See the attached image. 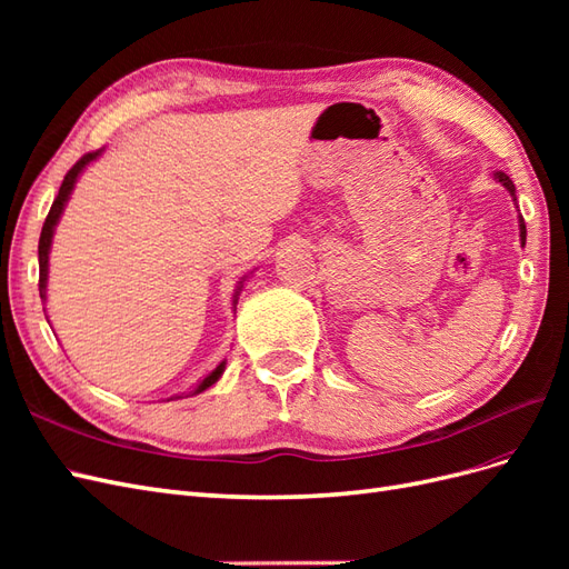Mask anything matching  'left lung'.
<instances>
[{"label":"left lung","mask_w":569,"mask_h":569,"mask_svg":"<svg viewBox=\"0 0 569 569\" xmlns=\"http://www.w3.org/2000/svg\"><path fill=\"white\" fill-rule=\"evenodd\" d=\"M493 178L501 182L508 192H510V197H512V201H515V206H518V197H515V184H512V180L503 173V170H496L493 173ZM520 211V209H518ZM518 222H520V242H522V247H525V242H527V228H525V218L522 216H518Z\"/></svg>","instance_id":"left-lung-1"}]
</instances>
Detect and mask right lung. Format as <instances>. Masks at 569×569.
Segmentation results:
<instances>
[{
	"label": "right lung",
	"mask_w": 569,
	"mask_h": 569,
	"mask_svg": "<svg viewBox=\"0 0 569 569\" xmlns=\"http://www.w3.org/2000/svg\"><path fill=\"white\" fill-rule=\"evenodd\" d=\"M101 153V149H97V151H90V153H84V157L68 170L66 173V178H63V182H61V187H59V197L54 199V203H51V209H49V216H47V220H44V226H42V234H40V247H38V256H40V299L42 301H47V278H49V251H51V239H54V230H57V226H59V218H61V213H63V209H66V203H68V199H71V192H73V187H76V182H78V178H80V173L84 168H88L92 161H97V157ZM244 280L247 278H242V282L237 284V289H234V297H232V306H237V299H239V291H242V287H244ZM226 372V360H222V363L216 368V370H211L209 375L203 377V380L192 389V391H187V393H176V396H170L168 401H173V399H182V396H194V393H201V391H206L209 387H213L218 380H220V375Z\"/></svg>",
	"instance_id": "right-lung-1"
}]
</instances>
